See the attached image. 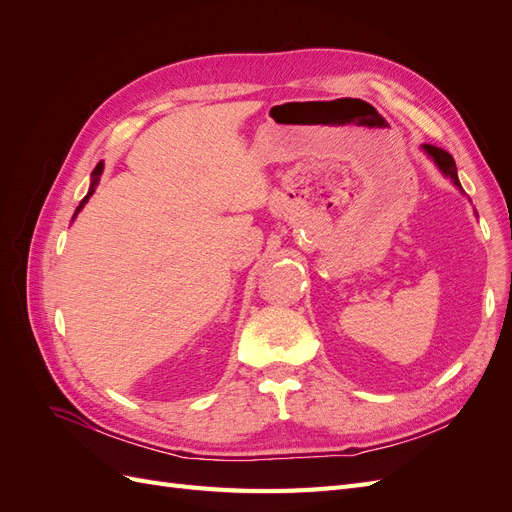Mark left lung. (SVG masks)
Listing matches in <instances>:
<instances>
[{
	"label": "left lung",
	"mask_w": 512,
	"mask_h": 512,
	"mask_svg": "<svg viewBox=\"0 0 512 512\" xmlns=\"http://www.w3.org/2000/svg\"><path fill=\"white\" fill-rule=\"evenodd\" d=\"M421 149L427 153V158L438 166L440 173H442L446 179H451L455 188L463 194V188H461L459 177H457V166H455V160H453L451 153L440 149V147H433V145H421Z\"/></svg>",
	"instance_id": "left-lung-1"
}]
</instances>
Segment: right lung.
<instances>
[{
	"mask_svg": "<svg viewBox=\"0 0 512 512\" xmlns=\"http://www.w3.org/2000/svg\"><path fill=\"white\" fill-rule=\"evenodd\" d=\"M102 170H104V162H98V166L94 168V173H91V183H89V192H87V196L81 200V205L76 207V211H74V215H72V222L76 220V215L81 213V209L87 205V200H89V196L96 192V188H98V183H100V177H102Z\"/></svg>",
	"mask_w": 512,
	"mask_h": 512,
	"instance_id": "add662e5",
	"label": "right lung"
}]
</instances>
